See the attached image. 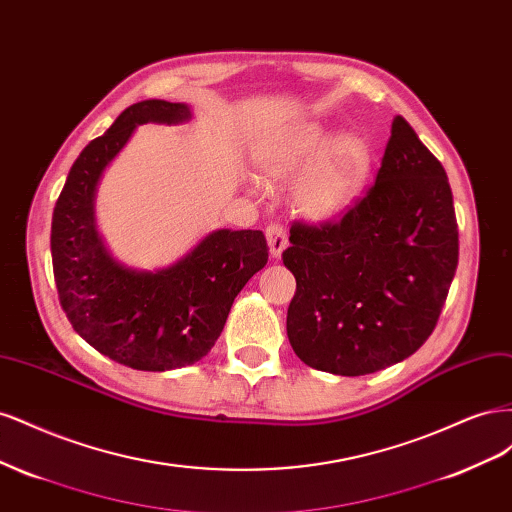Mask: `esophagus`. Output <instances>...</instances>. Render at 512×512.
Masks as SVG:
<instances>
[{
  "instance_id": "1",
  "label": "esophagus",
  "mask_w": 512,
  "mask_h": 512,
  "mask_svg": "<svg viewBox=\"0 0 512 512\" xmlns=\"http://www.w3.org/2000/svg\"><path fill=\"white\" fill-rule=\"evenodd\" d=\"M267 243H269V252L273 260H280L282 252L286 250L288 245V235H286V228L282 224H271L267 228Z\"/></svg>"
}]
</instances>
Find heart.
I'll list each match as a JSON object with an SVG mask.
<instances>
[{
	"label": "heart",
	"mask_w": 512,
	"mask_h": 512,
	"mask_svg": "<svg viewBox=\"0 0 512 512\" xmlns=\"http://www.w3.org/2000/svg\"><path fill=\"white\" fill-rule=\"evenodd\" d=\"M262 179L290 183L292 205L309 222H331L361 194L374 166V151L363 136L337 134L318 121L292 123L269 134L254 151Z\"/></svg>",
	"instance_id": "b5f03b06"
}]
</instances>
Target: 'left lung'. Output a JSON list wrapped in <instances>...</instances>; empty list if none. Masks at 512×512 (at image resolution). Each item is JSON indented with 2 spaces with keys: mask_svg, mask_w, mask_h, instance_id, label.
<instances>
[{
  "mask_svg": "<svg viewBox=\"0 0 512 512\" xmlns=\"http://www.w3.org/2000/svg\"><path fill=\"white\" fill-rule=\"evenodd\" d=\"M284 265L297 280L286 331L299 359L365 376L408 359L436 329L459 260L448 177L395 117L367 196L337 224L290 228Z\"/></svg>",
  "mask_w": 512,
  "mask_h": 512,
  "instance_id": "1",
  "label": "left lung"
}]
</instances>
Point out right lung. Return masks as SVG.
<instances>
[{"mask_svg":"<svg viewBox=\"0 0 512 512\" xmlns=\"http://www.w3.org/2000/svg\"><path fill=\"white\" fill-rule=\"evenodd\" d=\"M188 104L143 100L123 111L72 164L53 211L51 254L59 303L89 346L141 371L194 365L218 342L241 288L269 260L260 230L220 228L173 265H121L96 226V194L106 166L143 123L177 126Z\"/></svg>","mask_w":512,"mask_h":512,"instance_id":"1","label":"right lung"}]
</instances>
